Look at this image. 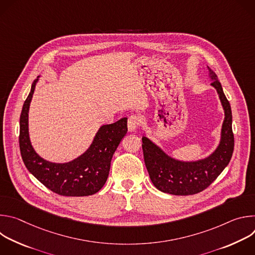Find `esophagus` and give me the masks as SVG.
I'll return each instance as SVG.
<instances>
[{
	"label": "esophagus",
	"instance_id": "1",
	"mask_svg": "<svg viewBox=\"0 0 255 255\" xmlns=\"http://www.w3.org/2000/svg\"><path fill=\"white\" fill-rule=\"evenodd\" d=\"M141 120L138 116H130L128 119V131L129 132H135L137 128L140 126Z\"/></svg>",
	"mask_w": 255,
	"mask_h": 255
}]
</instances>
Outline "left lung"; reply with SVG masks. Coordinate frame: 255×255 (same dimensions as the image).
<instances>
[{
	"label": "left lung",
	"instance_id": "obj_1",
	"mask_svg": "<svg viewBox=\"0 0 255 255\" xmlns=\"http://www.w3.org/2000/svg\"><path fill=\"white\" fill-rule=\"evenodd\" d=\"M209 76L219 95L225 118L221 139L215 151L208 157L196 161H181L167 155L146 136L142 137L145 166L154 187L166 194L189 196L207 189L228 165L234 150L232 112L230 104L215 72L208 66Z\"/></svg>",
	"mask_w": 255,
	"mask_h": 255
}]
</instances>
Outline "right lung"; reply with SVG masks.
I'll return each instance as SVG.
<instances>
[{"label": "right lung", "mask_w": 255, "mask_h": 255, "mask_svg": "<svg viewBox=\"0 0 255 255\" xmlns=\"http://www.w3.org/2000/svg\"><path fill=\"white\" fill-rule=\"evenodd\" d=\"M38 78L32 84L20 116L19 144L24 164L53 193L66 197L94 195L108 178L113 154L127 133V118L101 126L90 147L76 159L65 163L50 162L36 153L29 137V107Z\"/></svg>", "instance_id": "obj_1"}]
</instances>
